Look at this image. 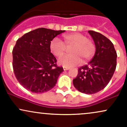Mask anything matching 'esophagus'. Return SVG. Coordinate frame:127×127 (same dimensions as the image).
Returning <instances> with one entry per match:
<instances>
[{
    "mask_svg": "<svg viewBox=\"0 0 127 127\" xmlns=\"http://www.w3.org/2000/svg\"><path fill=\"white\" fill-rule=\"evenodd\" d=\"M63 69H64V70H69L70 68L68 67H67L63 66Z\"/></svg>",
    "mask_w": 127,
    "mask_h": 127,
    "instance_id": "esophagus-1",
    "label": "esophagus"
}]
</instances>
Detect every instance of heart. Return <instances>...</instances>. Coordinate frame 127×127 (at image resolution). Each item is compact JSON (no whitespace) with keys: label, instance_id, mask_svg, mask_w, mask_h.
I'll list each match as a JSON object with an SVG mask.
<instances>
[{"label":"heart","instance_id":"heart-1","mask_svg":"<svg viewBox=\"0 0 127 127\" xmlns=\"http://www.w3.org/2000/svg\"><path fill=\"white\" fill-rule=\"evenodd\" d=\"M64 42L55 37L50 43L51 51L55 56L60 57L66 51L67 47L70 48L71 52L59 59L60 64L67 67L75 66L82 62L88 61L93 56L95 51L94 42L81 33H68L63 35Z\"/></svg>","mask_w":127,"mask_h":127}]
</instances>
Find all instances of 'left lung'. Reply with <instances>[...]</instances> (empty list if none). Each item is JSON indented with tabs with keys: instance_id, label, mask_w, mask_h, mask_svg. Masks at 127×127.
Instances as JSON below:
<instances>
[{
	"instance_id": "1",
	"label": "left lung",
	"mask_w": 127,
	"mask_h": 127,
	"mask_svg": "<svg viewBox=\"0 0 127 127\" xmlns=\"http://www.w3.org/2000/svg\"><path fill=\"white\" fill-rule=\"evenodd\" d=\"M88 33L95 43V54L88 64L78 68L73 84L79 91L93 94L109 84L116 69L117 54L112 42L106 36L93 30Z\"/></svg>"
}]
</instances>
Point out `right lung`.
Masks as SVG:
<instances>
[{
  "label": "right lung",
  "instance_id": "1",
  "mask_svg": "<svg viewBox=\"0 0 127 127\" xmlns=\"http://www.w3.org/2000/svg\"><path fill=\"white\" fill-rule=\"evenodd\" d=\"M65 30L39 28L28 32L17 40L12 50V66L18 82L35 93L49 91L63 72L57 65L51 52V40Z\"/></svg>",
  "mask_w": 127,
  "mask_h": 127
}]
</instances>
